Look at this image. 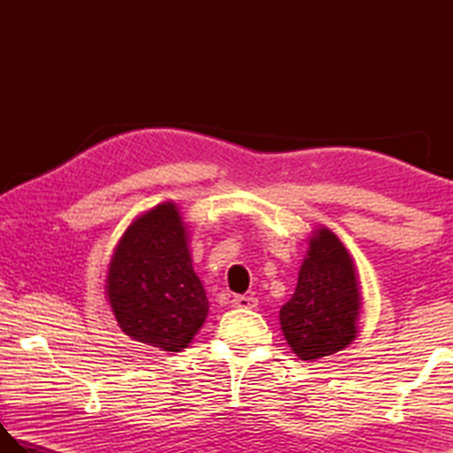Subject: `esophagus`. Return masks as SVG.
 Here are the masks:
<instances>
[{
    "instance_id": "1",
    "label": "esophagus",
    "mask_w": 453,
    "mask_h": 453,
    "mask_svg": "<svg viewBox=\"0 0 453 453\" xmlns=\"http://www.w3.org/2000/svg\"><path fill=\"white\" fill-rule=\"evenodd\" d=\"M234 307H243V310H253V307H257V297L253 296H235L232 300Z\"/></svg>"
}]
</instances>
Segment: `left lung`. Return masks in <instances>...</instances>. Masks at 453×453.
I'll list each match as a JSON object with an SVG mask.
<instances>
[{"instance_id": "obj_1", "label": "left lung", "mask_w": 453, "mask_h": 453, "mask_svg": "<svg viewBox=\"0 0 453 453\" xmlns=\"http://www.w3.org/2000/svg\"><path fill=\"white\" fill-rule=\"evenodd\" d=\"M360 288L350 253L331 229H315L296 292L280 310L284 339L297 358L313 362L356 339Z\"/></svg>"}]
</instances>
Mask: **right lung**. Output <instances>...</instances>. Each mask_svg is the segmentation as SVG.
<instances>
[{
	"label": "right lung",
	"mask_w": 453,
	"mask_h": 453,
	"mask_svg": "<svg viewBox=\"0 0 453 453\" xmlns=\"http://www.w3.org/2000/svg\"><path fill=\"white\" fill-rule=\"evenodd\" d=\"M107 297L130 339L167 352L187 349L208 315L177 204L138 216L114 249Z\"/></svg>",
	"instance_id": "right-lung-1"
}]
</instances>
